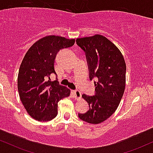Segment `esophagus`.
Instances as JSON below:
<instances>
[{"label": "esophagus", "instance_id": "34e87169", "mask_svg": "<svg viewBox=\"0 0 153 153\" xmlns=\"http://www.w3.org/2000/svg\"><path fill=\"white\" fill-rule=\"evenodd\" d=\"M73 96H74V97L75 98V99H76V100L80 99V98H81V93H80V91H73Z\"/></svg>", "mask_w": 153, "mask_h": 153}]
</instances>
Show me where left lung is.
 <instances>
[{
	"instance_id": "obj_1",
	"label": "left lung",
	"mask_w": 153,
	"mask_h": 153,
	"mask_svg": "<svg viewBox=\"0 0 153 153\" xmlns=\"http://www.w3.org/2000/svg\"><path fill=\"white\" fill-rule=\"evenodd\" d=\"M76 42L86 54L90 79H97L95 96L82 95L89 110L78 117L84 122L98 124L114 113L122 100L126 85L125 60L118 47L103 35L78 38Z\"/></svg>"
}]
</instances>
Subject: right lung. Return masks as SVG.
Instances as JSON below:
<instances>
[{
    "instance_id": "right-lung-1",
    "label": "right lung",
    "mask_w": 153,
    "mask_h": 153,
    "mask_svg": "<svg viewBox=\"0 0 153 153\" xmlns=\"http://www.w3.org/2000/svg\"><path fill=\"white\" fill-rule=\"evenodd\" d=\"M75 42V39L50 35L36 41L26 52L17 84L21 101L33 119L52 120L57 114V103L71 94V90L57 80L50 81V75L56 74L54 64L57 52L72 47Z\"/></svg>"
}]
</instances>
